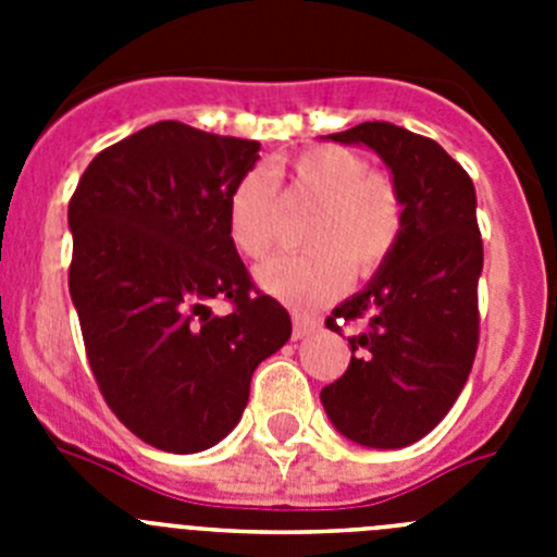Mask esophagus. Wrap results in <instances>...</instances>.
Listing matches in <instances>:
<instances>
[{
  "label": "esophagus",
  "mask_w": 557,
  "mask_h": 557,
  "mask_svg": "<svg viewBox=\"0 0 557 557\" xmlns=\"http://www.w3.org/2000/svg\"><path fill=\"white\" fill-rule=\"evenodd\" d=\"M318 329H321V321H318V318H301V314H295L293 318V337L295 339L309 337V334L318 332Z\"/></svg>",
  "instance_id": "34e87169"
}]
</instances>
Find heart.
Here are the masks:
<instances>
[{"instance_id":"obj_1","label":"heart","mask_w":557,"mask_h":557,"mask_svg":"<svg viewBox=\"0 0 557 557\" xmlns=\"http://www.w3.org/2000/svg\"><path fill=\"white\" fill-rule=\"evenodd\" d=\"M287 206H314L304 228L307 253L275 256L256 282L293 309H318L348 284L376 273L405 234V198L396 181L371 170L351 147L314 145L282 166V191L264 166H250L228 195V236L245 259L273 250Z\"/></svg>"}]
</instances>
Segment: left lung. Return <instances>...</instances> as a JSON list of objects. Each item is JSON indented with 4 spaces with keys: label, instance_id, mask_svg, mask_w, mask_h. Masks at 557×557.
<instances>
[{
    "label": "left lung",
    "instance_id": "obj_1",
    "mask_svg": "<svg viewBox=\"0 0 557 557\" xmlns=\"http://www.w3.org/2000/svg\"><path fill=\"white\" fill-rule=\"evenodd\" d=\"M329 139L368 145L405 198V234L373 282L326 318L348 337L346 373L321 391L332 424L373 449H401L435 430L460 396L480 343L482 236L469 172L437 141L391 122Z\"/></svg>",
    "mask_w": 557,
    "mask_h": 557
}]
</instances>
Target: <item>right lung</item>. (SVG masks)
<instances>
[{"mask_svg":"<svg viewBox=\"0 0 557 557\" xmlns=\"http://www.w3.org/2000/svg\"><path fill=\"white\" fill-rule=\"evenodd\" d=\"M256 159L259 141L156 122L97 152L69 200V293L88 366L113 416L161 451L223 441L256 366L293 334L225 223Z\"/></svg>","mask_w":557,"mask_h":557,"instance_id":"obj_1","label":"right lung"}]
</instances>
